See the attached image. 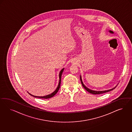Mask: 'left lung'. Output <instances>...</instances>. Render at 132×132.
<instances>
[{
	"instance_id": "8db88e82",
	"label": "left lung",
	"mask_w": 132,
	"mask_h": 132,
	"mask_svg": "<svg viewBox=\"0 0 132 132\" xmlns=\"http://www.w3.org/2000/svg\"><path fill=\"white\" fill-rule=\"evenodd\" d=\"M109 32L111 33H113L114 32H113L111 30H109ZM80 81L81 82V83H82V85L83 86V87H84V88L88 92L90 93H92L93 94H102V93H105V92H110V91H111L113 89H115V88L117 87V85L116 86V87H115L114 88H113L112 89H108V90H104V91H96V90H93L92 89H90L89 88H87L86 86H85V85L83 84V81L82 80V78H81V76H80Z\"/></svg>"
}]
</instances>
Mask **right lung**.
<instances>
[{"label": "right lung", "mask_w": 132, "mask_h": 132, "mask_svg": "<svg viewBox=\"0 0 132 132\" xmlns=\"http://www.w3.org/2000/svg\"><path fill=\"white\" fill-rule=\"evenodd\" d=\"M64 68H63L61 71H60V74H59V78H60V80H59V85H58V86L57 88H56V90L54 92L52 93L51 94H49L47 95H46V96H34V95H33L32 94H31L30 93H29V92H28V94H29L31 96H33L34 97H35V98H43V99H48V98H50L52 97L55 95L56 93L57 92H58L60 88V83H61V76H62V72H63V70H64Z\"/></svg>", "instance_id": "right-lung-1"}]
</instances>
